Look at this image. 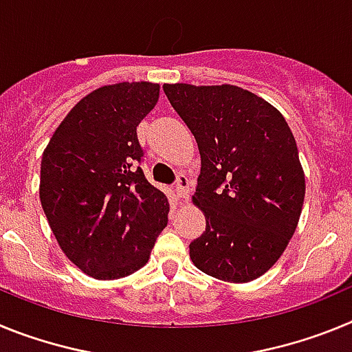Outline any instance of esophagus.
<instances>
[{
	"label": "esophagus",
	"instance_id": "1",
	"mask_svg": "<svg viewBox=\"0 0 352 352\" xmlns=\"http://www.w3.org/2000/svg\"><path fill=\"white\" fill-rule=\"evenodd\" d=\"M174 185H176V194H178L179 199L188 197V185H190V182H188L185 174H179Z\"/></svg>",
	"mask_w": 352,
	"mask_h": 352
}]
</instances>
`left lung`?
Masks as SVG:
<instances>
[{"instance_id": "left-lung-1", "label": "left lung", "mask_w": 352, "mask_h": 352, "mask_svg": "<svg viewBox=\"0 0 352 352\" xmlns=\"http://www.w3.org/2000/svg\"><path fill=\"white\" fill-rule=\"evenodd\" d=\"M164 93L201 153L192 199L206 231L190 243L192 263L219 280H254L284 254L303 208L305 174L287 121L231 84H164Z\"/></svg>"}]
</instances>
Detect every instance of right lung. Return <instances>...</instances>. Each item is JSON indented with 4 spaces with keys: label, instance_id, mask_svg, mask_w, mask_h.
Listing matches in <instances>:
<instances>
[{
    "label": "right lung",
    "instance_id": "1",
    "mask_svg": "<svg viewBox=\"0 0 352 352\" xmlns=\"http://www.w3.org/2000/svg\"><path fill=\"white\" fill-rule=\"evenodd\" d=\"M153 82L95 89L52 133L40 166V203L65 256L114 280L148 263L169 201L139 167L138 126L158 102Z\"/></svg>",
    "mask_w": 352,
    "mask_h": 352
}]
</instances>
